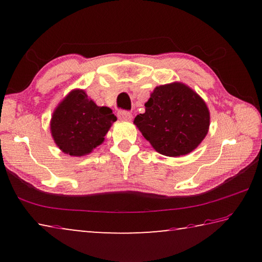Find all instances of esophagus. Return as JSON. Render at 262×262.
<instances>
[{"mask_svg":"<svg viewBox=\"0 0 262 262\" xmlns=\"http://www.w3.org/2000/svg\"><path fill=\"white\" fill-rule=\"evenodd\" d=\"M118 117L119 119H121V120H132L133 114L130 112H128V111H119Z\"/></svg>","mask_w":262,"mask_h":262,"instance_id":"obj_1","label":"esophagus"}]
</instances>
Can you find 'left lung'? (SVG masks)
I'll return each mask as SVG.
<instances>
[{
	"label": "left lung",
	"mask_w": 262,
	"mask_h": 262,
	"mask_svg": "<svg viewBox=\"0 0 262 262\" xmlns=\"http://www.w3.org/2000/svg\"><path fill=\"white\" fill-rule=\"evenodd\" d=\"M144 106L145 112L136 115L134 123L164 156L192 152L209 129L210 114L205 100L183 83L155 88Z\"/></svg>",
	"instance_id": "obj_1"
}]
</instances>
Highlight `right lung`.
<instances>
[{"label": "right lung", "instance_id": "add662e5", "mask_svg": "<svg viewBox=\"0 0 262 262\" xmlns=\"http://www.w3.org/2000/svg\"><path fill=\"white\" fill-rule=\"evenodd\" d=\"M115 120L110 107L97 106L84 90H73L53 112L51 133L64 154L84 156L103 143Z\"/></svg>", "mask_w": 262, "mask_h": 262}]
</instances>
